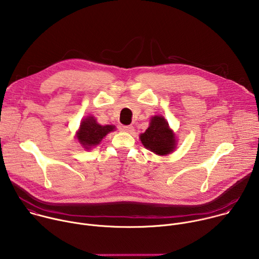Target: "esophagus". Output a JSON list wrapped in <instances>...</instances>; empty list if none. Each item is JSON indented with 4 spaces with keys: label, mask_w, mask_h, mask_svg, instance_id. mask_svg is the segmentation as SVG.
Returning a JSON list of instances; mask_svg holds the SVG:
<instances>
[{
    "label": "esophagus",
    "mask_w": 259,
    "mask_h": 259,
    "mask_svg": "<svg viewBox=\"0 0 259 259\" xmlns=\"http://www.w3.org/2000/svg\"><path fill=\"white\" fill-rule=\"evenodd\" d=\"M133 126L132 125H122L121 127H120V129L122 130V131H124V132H132L133 131Z\"/></svg>",
    "instance_id": "obj_1"
}]
</instances>
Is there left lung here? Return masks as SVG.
Instances as JSON below:
<instances>
[{"label": "left lung", "instance_id": "obj_1", "mask_svg": "<svg viewBox=\"0 0 259 259\" xmlns=\"http://www.w3.org/2000/svg\"><path fill=\"white\" fill-rule=\"evenodd\" d=\"M140 140L147 150L160 156L170 154L175 150V136L168 122L161 116L152 118L150 127L140 135Z\"/></svg>", "mask_w": 259, "mask_h": 259}]
</instances>
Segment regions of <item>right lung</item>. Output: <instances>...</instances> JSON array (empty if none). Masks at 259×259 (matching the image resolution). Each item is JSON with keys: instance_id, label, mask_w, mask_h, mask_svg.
<instances>
[{"instance_id": "obj_1", "label": "right lung", "mask_w": 259, "mask_h": 259, "mask_svg": "<svg viewBox=\"0 0 259 259\" xmlns=\"http://www.w3.org/2000/svg\"><path fill=\"white\" fill-rule=\"evenodd\" d=\"M115 126L106 125L101 126L96 123L93 117L86 118L80 125L78 132V140L85 149H91V146L99 144L101 139L109 132L114 131Z\"/></svg>"}]
</instances>
